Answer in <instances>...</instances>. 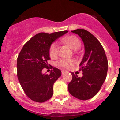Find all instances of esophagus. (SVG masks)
Returning a JSON list of instances; mask_svg holds the SVG:
<instances>
[{
	"mask_svg": "<svg viewBox=\"0 0 120 120\" xmlns=\"http://www.w3.org/2000/svg\"><path fill=\"white\" fill-rule=\"evenodd\" d=\"M64 72L65 71H64V70H62V71H61V74H62V75H63L64 74Z\"/></svg>",
	"mask_w": 120,
	"mask_h": 120,
	"instance_id": "obj_1",
	"label": "esophagus"
}]
</instances>
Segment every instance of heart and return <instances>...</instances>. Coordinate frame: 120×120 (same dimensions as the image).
<instances>
[{"label": "heart", "instance_id": "1", "mask_svg": "<svg viewBox=\"0 0 120 120\" xmlns=\"http://www.w3.org/2000/svg\"><path fill=\"white\" fill-rule=\"evenodd\" d=\"M62 42L70 46L73 50H77L79 49L81 45V42L78 37L74 35H69L61 39ZM59 53V48L57 44L53 42L50 45L49 48V54L52 58H54L57 56ZM75 61L72 59H63L59 60L56 63V65L59 67L64 69L71 68L74 66Z\"/></svg>", "mask_w": 120, "mask_h": 120}]
</instances>
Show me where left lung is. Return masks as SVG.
Here are the masks:
<instances>
[{
    "label": "left lung",
    "mask_w": 120,
    "mask_h": 120,
    "mask_svg": "<svg viewBox=\"0 0 120 120\" xmlns=\"http://www.w3.org/2000/svg\"><path fill=\"white\" fill-rule=\"evenodd\" d=\"M78 34L85 46V54L81 62L79 70L83 76L80 78L71 72L72 80L68 85V89L72 96L82 100L95 96L106 79L108 61L105 50L98 39L83 29L71 31Z\"/></svg>",
    "instance_id": "1"
}]
</instances>
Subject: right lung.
<instances>
[{
	"label": "right lung",
	"mask_w": 120,
	"mask_h": 120,
	"mask_svg": "<svg viewBox=\"0 0 120 120\" xmlns=\"http://www.w3.org/2000/svg\"><path fill=\"white\" fill-rule=\"evenodd\" d=\"M67 32L68 31L37 34L24 45L19 53L17 62L18 79L31 100L42 103L53 96V84L61 76V71L51 66L49 67V48L55 40ZM44 68H53L50 75L42 74Z\"/></svg>",
	"instance_id": "obj_1"
}]
</instances>
